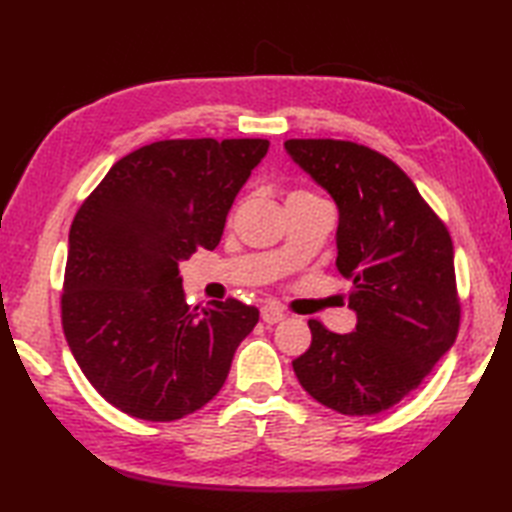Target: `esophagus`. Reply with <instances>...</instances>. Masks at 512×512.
Returning <instances> with one entry per match:
<instances>
[{
    "instance_id": "34e87169",
    "label": "esophagus",
    "mask_w": 512,
    "mask_h": 512,
    "mask_svg": "<svg viewBox=\"0 0 512 512\" xmlns=\"http://www.w3.org/2000/svg\"><path fill=\"white\" fill-rule=\"evenodd\" d=\"M284 317H286V312L281 310L279 306H275V303H266V306L262 308V319H264L268 325L279 323Z\"/></svg>"
}]
</instances>
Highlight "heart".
Masks as SVG:
<instances>
[{"label":"heart","instance_id":"obj_1","mask_svg":"<svg viewBox=\"0 0 512 512\" xmlns=\"http://www.w3.org/2000/svg\"><path fill=\"white\" fill-rule=\"evenodd\" d=\"M295 195H314V193H308V191H297Z\"/></svg>","mask_w":512,"mask_h":512}]
</instances>
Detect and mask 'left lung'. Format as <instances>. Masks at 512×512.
<instances>
[{
	"label": "left lung",
	"instance_id": "1",
	"mask_svg": "<svg viewBox=\"0 0 512 512\" xmlns=\"http://www.w3.org/2000/svg\"><path fill=\"white\" fill-rule=\"evenodd\" d=\"M286 151L339 206L336 268L356 312L350 334L310 319L312 343L292 369L321 405L374 416L409 396L458 336L451 235L380 151L332 138H290Z\"/></svg>",
	"mask_w": 512,
	"mask_h": 512
}]
</instances>
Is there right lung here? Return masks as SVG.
<instances>
[{
    "label": "right lung",
    "instance_id": "right-lung-1",
    "mask_svg": "<svg viewBox=\"0 0 512 512\" xmlns=\"http://www.w3.org/2000/svg\"><path fill=\"white\" fill-rule=\"evenodd\" d=\"M268 145L158 140L118 160L76 211L61 323L81 372L116 409L171 422L222 389L259 310L237 299L189 306L178 264L220 244Z\"/></svg>",
    "mask_w": 512,
    "mask_h": 512
}]
</instances>
